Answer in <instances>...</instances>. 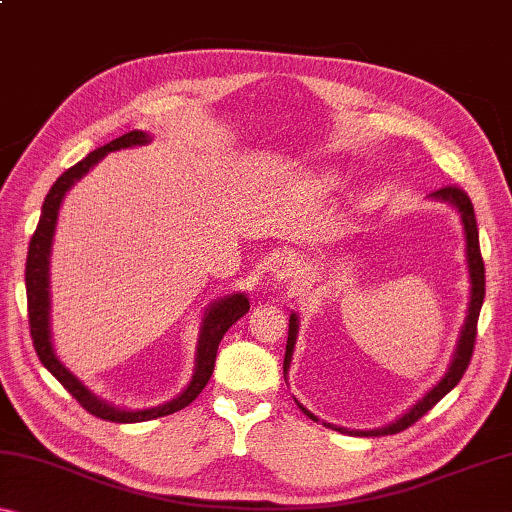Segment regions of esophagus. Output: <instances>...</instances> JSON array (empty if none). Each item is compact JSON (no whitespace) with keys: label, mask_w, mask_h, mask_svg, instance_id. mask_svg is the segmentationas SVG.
Segmentation results:
<instances>
[{"label":"esophagus","mask_w":512,"mask_h":512,"mask_svg":"<svg viewBox=\"0 0 512 512\" xmlns=\"http://www.w3.org/2000/svg\"><path fill=\"white\" fill-rule=\"evenodd\" d=\"M273 275L277 282H298L300 280V264L293 257H280L273 266Z\"/></svg>","instance_id":"1"}]
</instances>
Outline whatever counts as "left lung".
<instances>
[{
    "label": "left lung",
    "mask_w": 512,
    "mask_h": 512,
    "mask_svg": "<svg viewBox=\"0 0 512 512\" xmlns=\"http://www.w3.org/2000/svg\"><path fill=\"white\" fill-rule=\"evenodd\" d=\"M431 198H438V201L449 203L461 212V221H463V230H465V255H467V268H470V307H467V316L461 329V336H458L456 350L452 363L445 372V377L438 381L431 391L422 397V400L415 402L409 411H406L402 418H397L395 422L386 424V427L379 429H368V431H359V429H343V427H334V424L323 422L325 427H332L341 433H350V436H388V433H400L404 429H409L411 424L418 422L424 413L431 411L443 397L452 391V388L461 381L465 375L467 366H470L472 359V350H474V339H476V323H479V314H481V305H483V296H485V266H483V257H481V246H479V228H476V216H474V205L470 201L461 187L447 185L438 192H433ZM296 339H298V316L291 314L289 316V339H287V352H284V379H287V372L291 366V357H293V348H296ZM296 400V397H293ZM296 404L302 409V413L309 415L311 420L318 418L311 411H307L298 400Z\"/></svg>",
    "instance_id": "8db88e82"
}]
</instances>
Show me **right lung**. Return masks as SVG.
<instances>
[{
    "mask_svg": "<svg viewBox=\"0 0 512 512\" xmlns=\"http://www.w3.org/2000/svg\"><path fill=\"white\" fill-rule=\"evenodd\" d=\"M151 137L144 131H131L126 135L117 137V140L108 142L101 149L92 151L85 155L81 162H76L72 169H67L63 176H60L54 187L49 189V194L42 203L40 221L38 228L33 232L31 244H29V255H27V273H24V280H27V302H29V327H31V339L33 348H36L38 357L51 375H54L60 384H63L69 395L76 397L85 411L97 415L101 420L110 422H144V420H155L162 418V415H171L180 409H185L187 404H192L198 393L203 391L207 381H210L214 372V361H216V350H219V343L223 334L237 323V320L248 314L250 302L246 293H230V296H223L214 300L210 307L205 309L203 323H201V334H198V345H196V363H194V375L189 381L187 388L178 397H173L171 402H164L160 406H151V409H119V406H112L106 400L94 395L83 381L72 375L69 368H65L60 359L56 357L54 343H51V293H49V257H51V244H54V232H56V221H58V210L60 203H63L65 194L69 192L76 180H81L85 173H88L94 164H97L103 155L110 151L119 149H131V146H142L149 144Z\"/></svg>",
    "mask_w": 512,
    "mask_h": 512,
    "instance_id": "1",
    "label": "right lung"
}]
</instances>
